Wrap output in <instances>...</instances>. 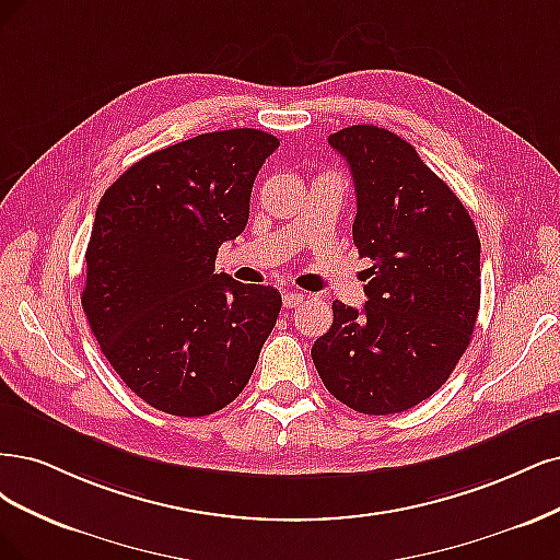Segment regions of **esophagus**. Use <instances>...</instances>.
<instances>
[{"label":"esophagus","mask_w":560,"mask_h":560,"mask_svg":"<svg viewBox=\"0 0 560 560\" xmlns=\"http://www.w3.org/2000/svg\"><path fill=\"white\" fill-rule=\"evenodd\" d=\"M302 302H304V293H293V291L283 293V306H285V310H293V306H298Z\"/></svg>","instance_id":"1"}]
</instances>
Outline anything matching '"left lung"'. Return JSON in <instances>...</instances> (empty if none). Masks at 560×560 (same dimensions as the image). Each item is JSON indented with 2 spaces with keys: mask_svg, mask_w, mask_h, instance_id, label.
Returning a JSON list of instances; mask_svg holds the SVG:
<instances>
[{
  "mask_svg": "<svg viewBox=\"0 0 560 560\" xmlns=\"http://www.w3.org/2000/svg\"><path fill=\"white\" fill-rule=\"evenodd\" d=\"M355 186L353 244L370 258L363 310L332 302L312 358L339 402L386 417L423 402L458 365L481 298L479 237L417 149L376 125L328 137Z\"/></svg>",
  "mask_w": 560,
  "mask_h": 560,
  "instance_id": "8db88e82",
  "label": "left lung"
}]
</instances>
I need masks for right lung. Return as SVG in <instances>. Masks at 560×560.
<instances>
[{
  "label": "right lung",
  "instance_id": "1",
  "mask_svg": "<svg viewBox=\"0 0 560 560\" xmlns=\"http://www.w3.org/2000/svg\"><path fill=\"white\" fill-rule=\"evenodd\" d=\"M279 139L223 130L155 151L100 200L81 295L102 353L132 393L174 417H207L248 384L281 295L215 275L240 237Z\"/></svg>",
  "mask_w": 560,
  "mask_h": 560
}]
</instances>
